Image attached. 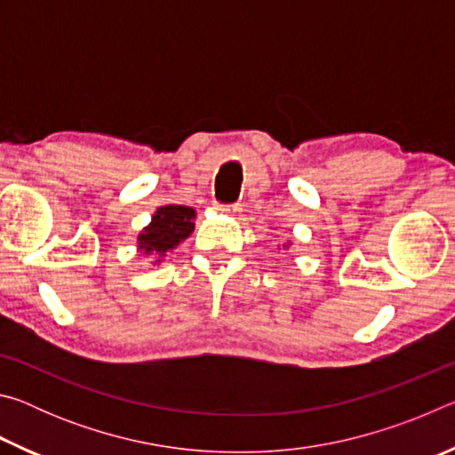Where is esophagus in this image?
I'll list each match as a JSON object with an SVG mask.
<instances>
[{"label":"esophagus","mask_w":455,"mask_h":455,"mask_svg":"<svg viewBox=\"0 0 455 455\" xmlns=\"http://www.w3.org/2000/svg\"><path fill=\"white\" fill-rule=\"evenodd\" d=\"M214 209L220 214H228V217H233V214L238 212V206L236 204H214Z\"/></svg>","instance_id":"34e87169"}]
</instances>
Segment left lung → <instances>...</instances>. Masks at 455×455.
I'll return each instance as SVG.
<instances>
[{"instance_id": "8db88e82", "label": "left lung", "mask_w": 455, "mask_h": 455, "mask_svg": "<svg viewBox=\"0 0 455 455\" xmlns=\"http://www.w3.org/2000/svg\"><path fill=\"white\" fill-rule=\"evenodd\" d=\"M289 246H291V241L284 243V244H283V249H289Z\"/></svg>"}]
</instances>
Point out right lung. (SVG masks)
Instances as JSON below:
<instances>
[{"label":"right lung","mask_w":455,"mask_h":455,"mask_svg":"<svg viewBox=\"0 0 455 455\" xmlns=\"http://www.w3.org/2000/svg\"><path fill=\"white\" fill-rule=\"evenodd\" d=\"M196 211L184 204H164L154 211L152 219L136 238V251L144 257H152L150 265H160L166 252H172L176 246L195 233Z\"/></svg>","instance_id":"1"}]
</instances>
